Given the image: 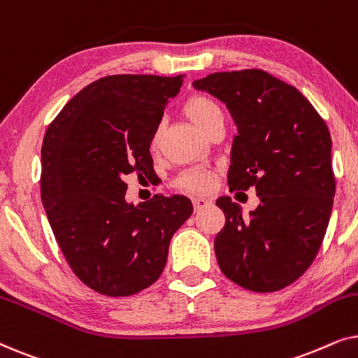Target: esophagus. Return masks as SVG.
Masks as SVG:
<instances>
[{
	"instance_id": "1",
	"label": "esophagus",
	"mask_w": 358,
	"mask_h": 358,
	"mask_svg": "<svg viewBox=\"0 0 358 358\" xmlns=\"http://www.w3.org/2000/svg\"><path fill=\"white\" fill-rule=\"evenodd\" d=\"M208 205H212V200H210V199H207V197H194V208L195 210L205 208V207H208Z\"/></svg>"
}]
</instances>
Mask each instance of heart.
I'll return each instance as SVG.
<instances>
[{
    "label": "heart",
    "instance_id": "b5f03b06",
    "mask_svg": "<svg viewBox=\"0 0 358 358\" xmlns=\"http://www.w3.org/2000/svg\"><path fill=\"white\" fill-rule=\"evenodd\" d=\"M185 114H187L189 119L192 120L200 130H203L205 134H207L217 122L223 120V112L220 109V106L205 96L190 97L187 104H185ZM161 135H163V125H158L153 134V138H151V146H153L155 150L159 146ZM212 176L208 173H203V171H189V173L180 176L179 179V184L182 185L184 189L192 190V192L208 190L212 187Z\"/></svg>",
    "mask_w": 358,
    "mask_h": 358
}]
</instances>
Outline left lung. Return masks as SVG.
Returning a JSON list of instances; mask_svg holds the SVG:
<instances>
[{
  "instance_id": "left-lung-1",
  "label": "left lung",
  "mask_w": 358,
  "mask_h": 358,
  "mask_svg": "<svg viewBox=\"0 0 358 358\" xmlns=\"http://www.w3.org/2000/svg\"><path fill=\"white\" fill-rule=\"evenodd\" d=\"M228 107L238 135L229 190L256 189L248 217L223 195L224 227L215 236L218 266L251 292L290 285L315 261L329 224L336 180L324 120L296 90L262 70L212 73L192 83Z\"/></svg>"
}]
</instances>
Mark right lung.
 <instances>
[{"instance_id":"1","label":"right lung","mask_w":358,"mask_h":358,"mask_svg":"<svg viewBox=\"0 0 358 358\" xmlns=\"http://www.w3.org/2000/svg\"><path fill=\"white\" fill-rule=\"evenodd\" d=\"M182 75L101 78L66 102L42 145L41 192L48 223L83 283L107 296L158 280L171 238L194 212L184 195L127 202L124 178H150L151 138Z\"/></svg>"}]
</instances>
